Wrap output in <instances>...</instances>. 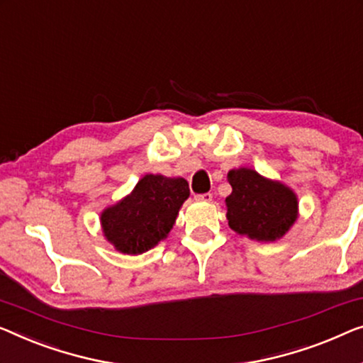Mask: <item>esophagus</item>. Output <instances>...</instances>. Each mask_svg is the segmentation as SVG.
Listing matches in <instances>:
<instances>
[{"instance_id":"1","label":"esophagus","mask_w":363,"mask_h":363,"mask_svg":"<svg viewBox=\"0 0 363 363\" xmlns=\"http://www.w3.org/2000/svg\"><path fill=\"white\" fill-rule=\"evenodd\" d=\"M194 199H196V201H211L213 199V194L211 193H199V194H194Z\"/></svg>"}]
</instances>
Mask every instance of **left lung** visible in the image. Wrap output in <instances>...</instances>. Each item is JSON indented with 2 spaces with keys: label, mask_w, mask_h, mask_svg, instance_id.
Returning a JSON list of instances; mask_svg holds the SVG:
<instances>
[{
  "label": "left lung",
  "mask_w": 363,
  "mask_h": 363,
  "mask_svg": "<svg viewBox=\"0 0 363 363\" xmlns=\"http://www.w3.org/2000/svg\"><path fill=\"white\" fill-rule=\"evenodd\" d=\"M233 193L225 198L229 228L255 240L280 239L296 220L295 193L280 182L260 177L255 170L228 173Z\"/></svg>",
  "instance_id": "1"
}]
</instances>
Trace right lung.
I'll return each mask as SVG.
<instances>
[{"label": "right lung", "mask_w": 363, "mask_h": 363, "mask_svg": "<svg viewBox=\"0 0 363 363\" xmlns=\"http://www.w3.org/2000/svg\"><path fill=\"white\" fill-rule=\"evenodd\" d=\"M188 196L190 188L183 178L145 175L128 198L104 209L103 233L123 254H143L169 235Z\"/></svg>", "instance_id": "right-lung-1"}]
</instances>
